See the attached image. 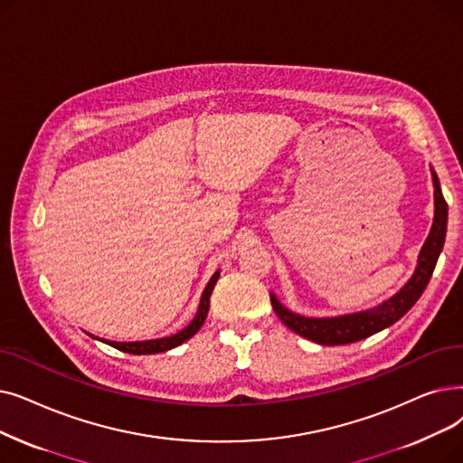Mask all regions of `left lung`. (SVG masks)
<instances>
[{
  "instance_id": "1",
  "label": "left lung",
  "mask_w": 463,
  "mask_h": 463,
  "mask_svg": "<svg viewBox=\"0 0 463 463\" xmlns=\"http://www.w3.org/2000/svg\"><path fill=\"white\" fill-rule=\"evenodd\" d=\"M433 187H435V217L426 238L424 246L418 255V265L414 274L407 284L401 288L393 297H390L384 303L373 307L369 310H361L345 316H333V317H307L291 312L279 303L274 293H270V303L278 317L297 335L314 340L317 345L324 346H336V345H350L357 343L361 338H367L382 329L390 327L397 319L403 317L412 307L420 295L428 288L431 274L435 270L437 259L443 251L445 236H447V221H449V206L439 185V177L431 168Z\"/></svg>"
}]
</instances>
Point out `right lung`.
<instances>
[{"label":"right lung","instance_id":"1","mask_svg":"<svg viewBox=\"0 0 463 463\" xmlns=\"http://www.w3.org/2000/svg\"><path fill=\"white\" fill-rule=\"evenodd\" d=\"M217 278H219V270L210 278L208 286L203 293V297H200V305H198V310H196V316L193 317L191 324L187 327H184L182 331H177L175 335H170V336H163V338H153V340H137V343H113V340H106V338H98L102 340V343L120 350V352H127V354H134V355H146V354H158V352H166V350H172L179 345H184L185 340H189L200 327H203L204 319L208 316V310H210V297H212V291H213V286L217 284ZM92 336V335H90ZM96 338V336H92Z\"/></svg>","mask_w":463,"mask_h":463}]
</instances>
